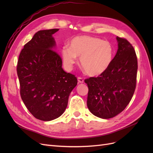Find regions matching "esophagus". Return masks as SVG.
I'll list each match as a JSON object with an SVG mask.
<instances>
[{"label":"esophagus","instance_id":"34e87169","mask_svg":"<svg viewBox=\"0 0 153 153\" xmlns=\"http://www.w3.org/2000/svg\"><path fill=\"white\" fill-rule=\"evenodd\" d=\"M78 82L80 83V84H82V83H84V79H83L81 77H78Z\"/></svg>","mask_w":153,"mask_h":153}]
</instances>
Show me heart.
Segmentation results:
<instances>
[{
	"label": "heart",
	"mask_w": 153,
	"mask_h": 153,
	"mask_svg": "<svg viewBox=\"0 0 153 153\" xmlns=\"http://www.w3.org/2000/svg\"><path fill=\"white\" fill-rule=\"evenodd\" d=\"M68 45L61 50L64 65L68 70H71L80 57V65L87 75L98 76L107 70L114 59L112 45L96 37L76 36Z\"/></svg>",
	"instance_id": "heart-1"
}]
</instances>
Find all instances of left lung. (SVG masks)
<instances>
[{
	"label": "left lung",
	"instance_id": "1",
	"mask_svg": "<svg viewBox=\"0 0 153 153\" xmlns=\"http://www.w3.org/2000/svg\"><path fill=\"white\" fill-rule=\"evenodd\" d=\"M118 49L111 65L102 75L85 80L89 88L87 105L95 116L107 119L124 110L135 92L137 58L132 45L116 37Z\"/></svg>",
	"mask_w": 153,
	"mask_h": 153
}]
</instances>
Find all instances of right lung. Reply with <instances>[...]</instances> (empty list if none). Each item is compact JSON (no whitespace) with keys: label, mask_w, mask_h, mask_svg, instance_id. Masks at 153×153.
<instances>
[{"label":"right lung","mask_w":153,"mask_h":153,"mask_svg":"<svg viewBox=\"0 0 153 153\" xmlns=\"http://www.w3.org/2000/svg\"><path fill=\"white\" fill-rule=\"evenodd\" d=\"M58 30L37 32L24 45L18 61L22 100L32 115L43 121L61 116L77 85L76 78L63 70L62 59L54 51L53 34Z\"/></svg>","instance_id":"1"}]
</instances>
